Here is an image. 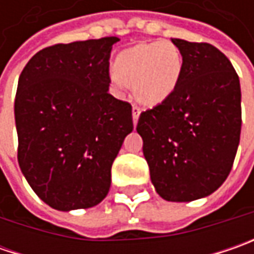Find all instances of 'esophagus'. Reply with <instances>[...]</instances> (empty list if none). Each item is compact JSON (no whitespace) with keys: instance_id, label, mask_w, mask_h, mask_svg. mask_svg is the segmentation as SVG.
<instances>
[{"instance_id":"obj_1","label":"esophagus","mask_w":254,"mask_h":254,"mask_svg":"<svg viewBox=\"0 0 254 254\" xmlns=\"http://www.w3.org/2000/svg\"><path fill=\"white\" fill-rule=\"evenodd\" d=\"M140 113H141L140 107H137V106H132V123H134V126H135V124H137V122H138Z\"/></svg>"}]
</instances>
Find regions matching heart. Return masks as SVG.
<instances>
[{
	"mask_svg": "<svg viewBox=\"0 0 254 254\" xmlns=\"http://www.w3.org/2000/svg\"><path fill=\"white\" fill-rule=\"evenodd\" d=\"M184 59L178 46L171 41L137 44L117 55L110 73L119 89L132 84L137 100L145 106H157L168 100L177 90Z\"/></svg>",
	"mask_w": 254,
	"mask_h": 254,
	"instance_id": "heart-1",
	"label": "heart"
}]
</instances>
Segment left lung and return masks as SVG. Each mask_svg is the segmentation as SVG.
Wrapping results in <instances>:
<instances>
[{
    "label": "left lung",
    "instance_id": "left-lung-1",
    "mask_svg": "<svg viewBox=\"0 0 254 254\" xmlns=\"http://www.w3.org/2000/svg\"><path fill=\"white\" fill-rule=\"evenodd\" d=\"M184 66L168 100L140 114L137 132L162 199L205 198L228 178L239 147L242 93L230 61L210 44L171 39Z\"/></svg>",
    "mask_w": 254,
    "mask_h": 254
}]
</instances>
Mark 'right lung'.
<instances>
[{
  "mask_svg": "<svg viewBox=\"0 0 254 254\" xmlns=\"http://www.w3.org/2000/svg\"><path fill=\"white\" fill-rule=\"evenodd\" d=\"M119 41L45 48L19 76L14 107L19 168L54 209H87L109 193L113 161L132 131L131 104L109 93V59Z\"/></svg>",
  "mask_w": 254,
  "mask_h": 254,
  "instance_id": "1",
  "label": "right lung"
}]
</instances>
